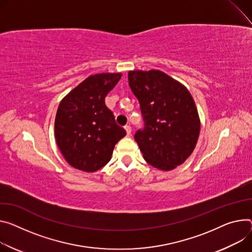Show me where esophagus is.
I'll return each mask as SVG.
<instances>
[{
    "mask_svg": "<svg viewBox=\"0 0 252 252\" xmlns=\"http://www.w3.org/2000/svg\"><path fill=\"white\" fill-rule=\"evenodd\" d=\"M125 128H126V130L127 135H130V133H131V126H126Z\"/></svg>",
    "mask_w": 252,
    "mask_h": 252,
    "instance_id": "34e87169",
    "label": "esophagus"
}]
</instances>
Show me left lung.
Segmentation results:
<instances>
[{
    "instance_id": "obj_1",
    "label": "left lung",
    "mask_w": 252,
    "mask_h": 252,
    "mask_svg": "<svg viewBox=\"0 0 252 252\" xmlns=\"http://www.w3.org/2000/svg\"><path fill=\"white\" fill-rule=\"evenodd\" d=\"M128 84L144 120L134 140L145 159L159 170L175 169L198 141L200 120L193 97L184 85L159 70L129 71Z\"/></svg>"
}]
</instances>
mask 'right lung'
Here are the masks:
<instances>
[{
  "instance_id": "add662e5",
  "label": "right lung",
  "mask_w": 252,
  "mask_h": 252,
  "mask_svg": "<svg viewBox=\"0 0 252 252\" xmlns=\"http://www.w3.org/2000/svg\"><path fill=\"white\" fill-rule=\"evenodd\" d=\"M121 73L87 77L60 102L55 119L56 143L75 169L94 172L105 166L116 144L126 134L114 120L104 98Z\"/></svg>"
}]
</instances>
